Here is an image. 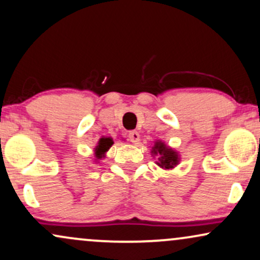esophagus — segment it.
Instances as JSON below:
<instances>
[{
    "mask_svg": "<svg viewBox=\"0 0 260 260\" xmlns=\"http://www.w3.org/2000/svg\"><path fill=\"white\" fill-rule=\"evenodd\" d=\"M127 137H129L130 142L133 143L140 142V134L137 133V131H129V135H127Z\"/></svg>",
    "mask_w": 260,
    "mask_h": 260,
    "instance_id": "obj_1",
    "label": "esophagus"
}]
</instances>
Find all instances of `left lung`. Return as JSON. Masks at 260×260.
I'll use <instances>...</instances> for the list:
<instances>
[{
	"label": "left lung",
	"instance_id": "8db88e82",
	"mask_svg": "<svg viewBox=\"0 0 260 260\" xmlns=\"http://www.w3.org/2000/svg\"><path fill=\"white\" fill-rule=\"evenodd\" d=\"M153 154L158 155L159 162H156L162 169H172L178 164V154L174 149L169 148L162 142H155L152 150Z\"/></svg>",
	"mask_w": 260,
	"mask_h": 260
}]
</instances>
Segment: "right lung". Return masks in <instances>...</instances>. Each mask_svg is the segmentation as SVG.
<instances>
[{"mask_svg": "<svg viewBox=\"0 0 260 260\" xmlns=\"http://www.w3.org/2000/svg\"><path fill=\"white\" fill-rule=\"evenodd\" d=\"M112 145H113V141H112V139H110V137H102V139H100V141H99V145L96 146L95 148L96 158L98 159L102 158L105 154V152H107Z\"/></svg>", "mask_w": 260, "mask_h": 260, "instance_id": "add662e5", "label": "right lung"}]
</instances>
